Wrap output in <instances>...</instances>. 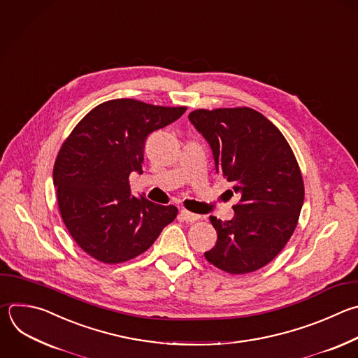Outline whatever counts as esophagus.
<instances>
[{
  "label": "esophagus",
  "mask_w": 358,
  "mask_h": 358,
  "mask_svg": "<svg viewBox=\"0 0 358 358\" xmlns=\"http://www.w3.org/2000/svg\"><path fill=\"white\" fill-rule=\"evenodd\" d=\"M180 216H181V219L185 220V222H195V220L199 219V215H195V213L188 212V210H185V209H182V210L180 212Z\"/></svg>",
  "instance_id": "34e87169"
}]
</instances>
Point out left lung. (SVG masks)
<instances>
[{"label": "left lung", "mask_w": 358, "mask_h": 358, "mask_svg": "<svg viewBox=\"0 0 358 358\" xmlns=\"http://www.w3.org/2000/svg\"><path fill=\"white\" fill-rule=\"evenodd\" d=\"M188 119L209 143L216 173L241 195L230 220L209 217L217 241L205 259L230 274L256 271L284 249L299 219L305 191L292 149L252 108L196 109Z\"/></svg>", "instance_id": "8db88e82"}]
</instances>
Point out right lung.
I'll return each instance as SVG.
<instances>
[{"mask_svg":"<svg viewBox=\"0 0 358 358\" xmlns=\"http://www.w3.org/2000/svg\"><path fill=\"white\" fill-rule=\"evenodd\" d=\"M187 110L121 98L90 110L63 143L53 169L62 219L76 243L105 264L145 253L178 210L131 192L148 136Z\"/></svg>","mask_w":358,"mask_h":358,"instance_id":"right-lung-1","label":"right lung"}]
</instances>
